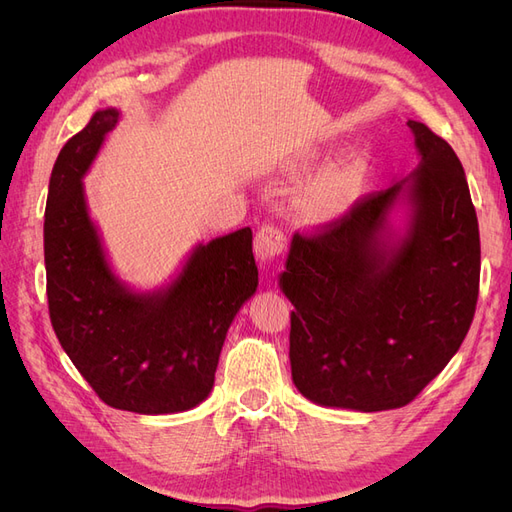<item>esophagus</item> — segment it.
<instances>
[{
  "label": "esophagus",
  "instance_id": "34e87169",
  "mask_svg": "<svg viewBox=\"0 0 512 512\" xmlns=\"http://www.w3.org/2000/svg\"><path fill=\"white\" fill-rule=\"evenodd\" d=\"M254 252L260 260H280L286 252V235L273 224L262 226L254 237Z\"/></svg>",
  "mask_w": 512,
  "mask_h": 512
}]
</instances>
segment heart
<instances>
[{"mask_svg":"<svg viewBox=\"0 0 512 512\" xmlns=\"http://www.w3.org/2000/svg\"><path fill=\"white\" fill-rule=\"evenodd\" d=\"M359 185L361 164L352 160L342 162L307 181L297 196V203L305 218L314 222L331 220L350 207Z\"/></svg>","mask_w":512,"mask_h":512,"instance_id":"b5f03b06","label":"heart"}]
</instances>
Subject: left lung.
Here are the masks:
<instances>
[{
	"label": "left lung",
	"instance_id": "left-lung-1",
	"mask_svg": "<svg viewBox=\"0 0 512 512\" xmlns=\"http://www.w3.org/2000/svg\"><path fill=\"white\" fill-rule=\"evenodd\" d=\"M408 126L421 153L408 177L292 237L280 277L294 305L292 380L322 406H408L453 359L476 312L480 237L466 173L442 136ZM404 189L413 222L389 251L381 230Z\"/></svg>",
	"mask_w": 512,
	"mask_h": 512
}]
</instances>
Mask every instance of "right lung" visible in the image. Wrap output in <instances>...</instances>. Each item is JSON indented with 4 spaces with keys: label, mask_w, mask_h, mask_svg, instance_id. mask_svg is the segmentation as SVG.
Here are the masks:
<instances>
[{
    "label": "right lung",
    "mask_w": 512,
    "mask_h": 512,
    "mask_svg": "<svg viewBox=\"0 0 512 512\" xmlns=\"http://www.w3.org/2000/svg\"><path fill=\"white\" fill-rule=\"evenodd\" d=\"M117 117L115 108L98 111L53 166L44 213L49 316L61 348L106 406L183 412L211 393L230 322L256 292L252 228L198 245L166 292L123 288L106 265L81 183Z\"/></svg>",
    "instance_id": "right-lung-1"
}]
</instances>
